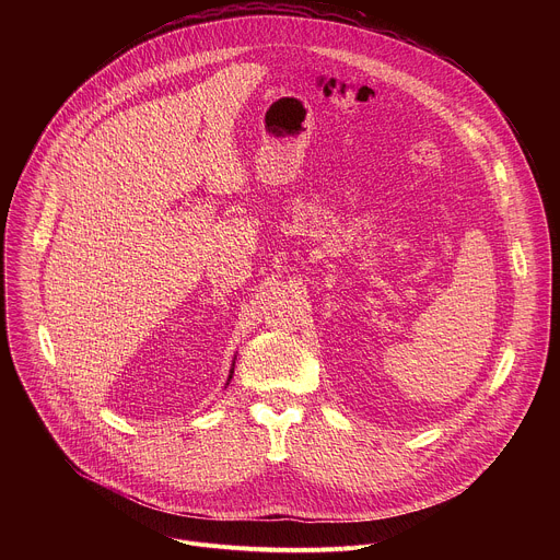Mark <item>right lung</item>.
Masks as SVG:
<instances>
[{
  "mask_svg": "<svg viewBox=\"0 0 560 560\" xmlns=\"http://www.w3.org/2000/svg\"><path fill=\"white\" fill-rule=\"evenodd\" d=\"M232 372H234V363H232V370H230V376H228V381L232 378Z\"/></svg>",
  "mask_w": 560,
  "mask_h": 560,
  "instance_id": "obj_1",
  "label": "right lung"
}]
</instances>
